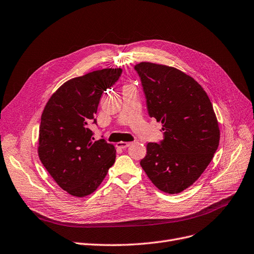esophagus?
Segmentation results:
<instances>
[{
    "instance_id": "esophagus-1",
    "label": "esophagus",
    "mask_w": 254,
    "mask_h": 254,
    "mask_svg": "<svg viewBox=\"0 0 254 254\" xmlns=\"http://www.w3.org/2000/svg\"><path fill=\"white\" fill-rule=\"evenodd\" d=\"M131 144V142H124V141H120V142H118L117 143V147H119V148H127V147H128L129 145Z\"/></svg>"
}]
</instances>
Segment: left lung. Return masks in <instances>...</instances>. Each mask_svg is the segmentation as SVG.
<instances>
[{"mask_svg": "<svg viewBox=\"0 0 254 254\" xmlns=\"http://www.w3.org/2000/svg\"><path fill=\"white\" fill-rule=\"evenodd\" d=\"M135 69L148 114L164 131L160 144L148 143L140 165L159 190L181 193L199 179L218 148L220 129L213 105L200 84L172 66L141 62Z\"/></svg>", "mask_w": 254, "mask_h": 254, "instance_id": "1", "label": "left lung"}]
</instances>
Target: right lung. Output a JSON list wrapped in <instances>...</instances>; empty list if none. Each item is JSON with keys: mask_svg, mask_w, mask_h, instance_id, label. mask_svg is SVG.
<instances>
[{"mask_svg": "<svg viewBox=\"0 0 254 254\" xmlns=\"http://www.w3.org/2000/svg\"><path fill=\"white\" fill-rule=\"evenodd\" d=\"M123 72L104 68L66 81L43 109L39 127L38 156L61 189L75 197L93 193L116 158L105 139L93 141L89 125L100 100Z\"/></svg>", "mask_w": 254, "mask_h": 254, "instance_id": "1", "label": "right lung"}]
</instances>
